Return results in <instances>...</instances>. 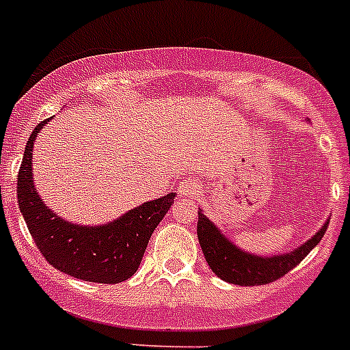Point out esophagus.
<instances>
[{"label": "esophagus", "instance_id": "obj_1", "mask_svg": "<svg viewBox=\"0 0 350 350\" xmlns=\"http://www.w3.org/2000/svg\"><path fill=\"white\" fill-rule=\"evenodd\" d=\"M198 191H200V185H198V180L194 177H184L178 184V194L182 198L196 196Z\"/></svg>", "mask_w": 350, "mask_h": 350}]
</instances>
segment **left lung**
I'll return each mask as SVG.
<instances>
[{"instance_id": "8db88e82", "label": "left lung", "mask_w": 350, "mask_h": 350, "mask_svg": "<svg viewBox=\"0 0 350 350\" xmlns=\"http://www.w3.org/2000/svg\"><path fill=\"white\" fill-rule=\"evenodd\" d=\"M326 230L327 222L308 242L293 252L273 256V258H259V256L247 254L243 250L237 249L205 217V213L198 212V240H200L208 267L222 280L237 284V286H262V284L279 280L307 258L308 252L321 242Z\"/></svg>"}]
</instances>
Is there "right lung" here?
<instances>
[{
  "instance_id": "right-lung-1",
  "label": "right lung",
  "mask_w": 350,
  "mask_h": 350,
  "mask_svg": "<svg viewBox=\"0 0 350 350\" xmlns=\"http://www.w3.org/2000/svg\"><path fill=\"white\" fill-rule=\"evenodd\" d=\"M47 122L45 119L31 133L17 175V202L27 230L43 258L59 271L88 282H122L140 267L148 240L175 194L144 203L107 226L88 228L63 221L45 206L33 185V142Z\"/></svg>"
}]
</instances>
